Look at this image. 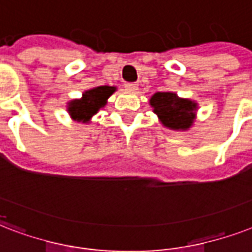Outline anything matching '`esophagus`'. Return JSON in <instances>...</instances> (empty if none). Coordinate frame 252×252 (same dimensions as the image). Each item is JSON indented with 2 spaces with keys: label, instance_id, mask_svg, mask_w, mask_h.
<instances>
[{
  "label": "esophagus",
  "instance_id": "obj_1",
  "mask_svg": "<svg viewBox=\"0 0 252 252\" xmlns=\"http://www.w3.org/2000/svg\"><path fill=\"white\" fill-rule=\"evenodd\" d=\"M125 88H126L127 91L136 92V91H138V84H136V83H126V84H125Z\"/></svg>",
  "mask_w": 252,
  "mask_h": 252
}]
</instances>
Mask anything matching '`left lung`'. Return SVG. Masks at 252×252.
Listing matches in <instances>:
<instances>
[{"label": "left lung", "mask_w": 252, "mask_h": 252, "mask_svg": "<svg viewBox=\"0 0 252 252\" xmlns=\"http://www.w3.org/2000/svg\"><path fill=\"white\" fill-rule=\"evenodd\" d=\"M150 105L163 126L171 130H188L196 120V102L173 92H158L150 98Z\"/></svg>", "instance_id": "obj_1"}]
</instances>
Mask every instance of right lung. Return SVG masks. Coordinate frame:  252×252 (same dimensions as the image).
I'll return each instance as SVG.
<instances>
[{
    "instance_id": "obj_1",
    "label": "right lung",
    "mask_w": 252,
    "mask_h": 252,
    "mask_svg": "<svg viewBox=\"0 0 252 252\" xmlns=\"http://www.w3.org/2000/svg\"><path fill=\"white\" fill-rule=\"evenodd\" d=\"M116 92V87H95L84 92L80 99H72L68 102V113L77 122H89L91 118L104 108L108 98Z\"/></svg>"
}]
</instances>
